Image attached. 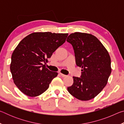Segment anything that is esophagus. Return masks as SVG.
Listing matches in <instances>:
<instances>
[{"label":"esophagus","instance_id":"1","mask_svg":"<svg viewBox=\"0 0 124 124\" xmlns=\"http://www.w3.org/2000/svg\"><path fill=\"white\" fill-rule=\"evenodd\" d=\"M59 74H60V75L62 77H66L67 76L66 75H64V74H62V73H61V72L59 73Z\"/></svg>","mask_w":124,"mask_h":124}]
</instances>
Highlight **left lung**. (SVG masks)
I'll return each mask as SVG.
<instances>
[{"mask_svg":"<svg viewBox=\"0 0 124 124\" xmlns=\"http://www.w3.org/2000/svg\"><path fill=\"white\" fill-rule=\"evenodd\" d=\"M73 46L75 62L81 68L80 77H73V84L67 87L77 99L95 98L106 86L112 68L109 54L97 38L91 34L75 32L67 38Z\"/></svg>","mask_w":124,"mask_h":124,"instance_id":"1","label":"left lung"}]
</instances>
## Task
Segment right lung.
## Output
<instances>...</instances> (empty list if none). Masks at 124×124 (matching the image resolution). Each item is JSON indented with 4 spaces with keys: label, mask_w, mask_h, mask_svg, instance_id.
<instances>
[{
    "label": "right lung",
    "mask_w": 124,
    "mask_h": 124,
    "mask_svg": "<svg viewBox=\"0 0 124 124\" xmlns=\"http://www.w3.org/2000/svg\"><path fill=\"white\" fill-rule=\"evenodd\" d=\"M68 35L35 32L20 42L12 54L10 71L15 84L22 93L36 97L49 88L58 73L49 70L43 63L66 41Z\"/></svg>",
    "instance_id": "right-lung-1"
}]
</instances>
